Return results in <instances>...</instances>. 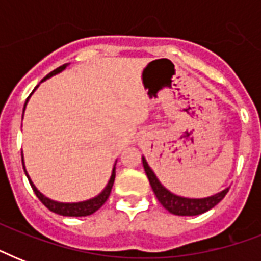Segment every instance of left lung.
<instances>
[{
  "label": "left lung",
  "instance_id": "obj_1",
  "mask_svg": "<svg viewBox=\"0 0 261 261\" xmlns=\"http://www.w3.org/2000/svg\"><path fill=\"white\" fill-rule=\"evenodd\" d=\"M143 168L146 172V176L149 178L153 192L155 194L159 202L167 208L169 213L174 215H199L206 213L214 206H217L227 194L229 188H225L223 191L218 192V194L208 196V198L203 199H190V198H182V196H177V195L172 194L171 191H168L165 187L160 182L154 172L151 171V168L149 167V164L146 163L145 157H142Z\"/></svg>",
  "mask_w": 261,
  "mask_h": 261
}]
</instances>
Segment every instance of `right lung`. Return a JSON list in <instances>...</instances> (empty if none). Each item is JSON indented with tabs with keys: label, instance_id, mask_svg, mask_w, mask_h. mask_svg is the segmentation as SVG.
Segmentation results:
<instances>
[{
	"label": "right lung",
	"instance_id": "right-lung-1",
	"mask_svg": "<svg viewBox=\"0 0 261 261\" xmlns=\"http://www.w3.org/2000/svg\"><path fill=\"white\" fill-rule=\"evenodd\" d=\"M66 66L67 65H62V66H59L58 69L53 70L50 74H47L46 77L42 80V83L44 81V80L50 79V77H53L54 74L59 73V71H62ZM36 88H35V89H36ZM28 98H27V101H28ZM27 101H25V104H24V110H25ZM21 161H22V168H24V172H25L27 177H28V180H30L31 187H32V190H34L35 195H36V196L39 198V200H40V202H42L43 204H44V206H46L50 211H53V213H57V214H59V215H63V217H87V215L93 214L94 211H97L98 208H100V207H101L102 204L107 202V199H108V196H110L111 190H112V186H114V181H115V167H114V169H112V174H111L110 181H108V184H107L106 188L102 190L101 194H98L96 198L89 199V200H85V202H79V203H59V202H55V200H51V199L46 198V196H44V195H43L42 192H40V191H39L38 188L34 186V182L31 181L30 176H28V173H27V171H25V167H24L22 153H21Z\"/></svg>",
	"mask_w": 261,
	"mask_h": 261
}]
</instances>
